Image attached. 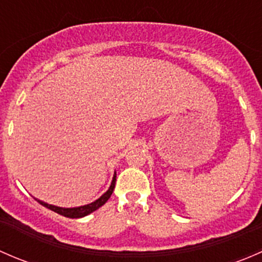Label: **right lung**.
Returning a JSON list of instances; mask_svg holds the SVG:
<instances>
[{
  "label": "right lung",
  "mask_w": 262,
  "mask_h": 262,
  "mask_svg": "<svg viewBox=\"0 0 262 262\" xmlns=\"http://www.w3.org/2000/svg\"><path fill=\"white\" fill-rule=\"evenodd\" d=\"M115 181H116V173L114 175V178H113V182L112 185H110L109 190H107L106 192H105L104 195H102L101 198H99V199L96 200V202L91 203V204H87V205H83V207H78V208H59V207H54V205H49L47 204V203H43L40 202V200H38V203H40L41 205H44L46 208H48V209L53 210V212L60 214V215L63 216H67V218H82V216L87 215V214L95 212L96 209H99L101 205H104L105 203L109 200V198L112 196L113 191H114V187H115Z\"/></svg>",
  "instance_id": "add662e5"
}]
</instances>
